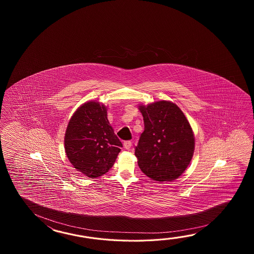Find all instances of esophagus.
I'll return each mask as SVG.
<instances>
[{"instance_id": "obj_1", "label": "esophagus", "mask_w": 254, "mask_h": 254, "mask_svg": "<svg viewBox=\"0 0 254 254\" xmlns=\"http://www.w3.org/2000/svg\"><path fill=\"white\" fill-rule=\"evenodd\" d=\"M124 146H125L126 150H129L130 147H131V141L130 140H126V141H125V143H124Z\"/></svg>"}]
</instances>
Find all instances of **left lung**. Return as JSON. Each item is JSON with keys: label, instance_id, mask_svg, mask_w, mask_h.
<instances>
[{"label": "left lung", "instance_id": "8db88e82", "mask_svg": "<svg viewBox=\"0 0 254 254\" xmlns=\"http://www.w3.org/2000/svg\"><path fill=\"white\" fill-rule=\"evenodd\" d=\"M144 122L135 156L140 171L157 182L179 178L194 151V136L188 120L176 104L160 101L140 105Z\"/></svg>", "mask_w": 254, "mask_h": 254}]
</instances>
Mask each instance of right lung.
I'll list each match as a JSON object with an SVG mask.
<instances>
[{"instance_id": "obj_1", "label": "right lung", "mask_w": 254, "mask_h": 254, "mask_svg": "<svg viewBox=\"0 0 254 254\" xmlns=\"http://www.w3.org/2000/svg\"><path fill=\"white\" fill-rule=\"evenodd\" d=\"M64 148L78 172L94 179L113 167L123 144L98 102L83 103L71 116L65 132Z\"/></svg>"}]
</instances>
